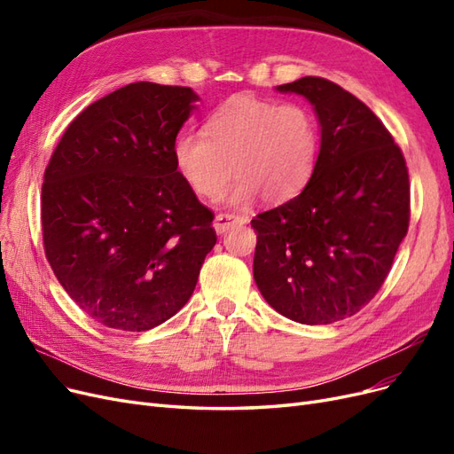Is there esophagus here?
Instances as JSON below:
<instances>
[{
	"instance_id": "obj_1",
	"label": "esophagus",
	"mask_w": 454,
	"mask_h": 454,
	"mask_svg": "<svg viewBox=\"0 0 454 454\" xmlns=\"http://www.w3.org/2000/svg\"><path fill=\"white\" fill-rule=\"evenodd\" d=\"M242 223H246V217H242V215L217 214L215 219H214V229H215V232H219V235H222V232L229 231L232 225H242Z\"/></svg>"
}]
</instances>
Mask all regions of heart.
<instances>
[{"label": "heart", "instance_id": "1", "mask_svg": "<svg viewBox=\"0 0 454 454\" xmlns=\"http://www.w3.org/2000/svg\"><path fill=\"white\" fill-rule=\"evenodd\" d=\"M318 149V121L309 106L237 94L206 119L204 132L177 136L174 160L199 197L217 199L235 168L232 202H250L257 193L282 202L307 185Z\"/></svg>", "mask_w": 454, "mask_h": 454}]
</instances>
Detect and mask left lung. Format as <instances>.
<instances>
[{"label":"left lung","instance_id":"left-lung-1","mask_svg":"<svg viewBox=\"0 0 454 454\" xmlns=\"http://www.w3.org/2000/svg\"><path fill=\"white\" fill-rule=\"evenodd\" d=\"M314 106L320 153L307 187L252 219L254 278L267 303L299 324L358 312L387 280L411 217L405 157L354 94L324 77L280 85Z\"/></svg>","mask_w":454,"mask_h":454}]
</instances>
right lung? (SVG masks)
I'll use <instances>...</instances> for the list:
<instances>
[{
    "instance_id": "1",
    "label": "right lung",
    "mask_w": 454,
    "mask_h": 454,
    "mask_svg": "<svg viewBox=\"0 0 454 454\" xmlns=\"http://www.w3.org/2000/svg\"><path fill=\"white\" fill-rule=\"evenodd\" d=\"M195 100L189 87H122L70 122L45 168V255L67 295L107 327L147 332L172 318L217 240L214 212L174 160Z\"/></svg>"
}]
</instances>
